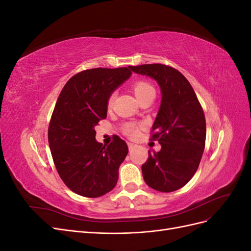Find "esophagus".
Masks as SVG:
<instances>
[{
	"label": "esophagus",
	"mask_w": 251,
	"mask_h": 251,
	"mask_svg": "<svg viewBox=\"0 0 251 251\" xmlns=\"http://www.w3.org/2000/svg\"><path fill=\"white\" fill-rule=\"evenodd\" d=\"M127 147H128V150H133L137 146H136V144L133 143V142H127Z\"/></svg>",
	"instance_id": "34e87169"
}]
</instances>
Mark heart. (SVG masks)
I'll return each mask as SVG.
<instances>
[{"instance_id": "b5f03b06", "label": "heart", "mask_w": 251, "mask_h": 251, "mask_svg": "<svg viewBox=\"0 0 251 251\" xmlns=\"http://www.w3.org/2000/svg\"><path fill=\"white\" fill-rule=\"evenodd\" d=\"M132 88L134 91V94L136 97H137L138 100H142L143 97L150 95L151 93H155L154 88L146 81H141V80L136 81L133 83ZM114 98H115V96H114V94H111L110 97L108 98V102H107L108 107H111V105L113 104ZM126 133L130 136H135L136 134H137V126H136L135 125H132V124L127 125L126 126Z\"/></svg>"}]
</instances>
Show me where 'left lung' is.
<instances>
[{
  "label": "left lung",
  "instance_id": "8db88e82",
  "mask_svg": "<svg viewBox=\"0 0 251 251\" xmlns=\"http://www.w3.org/2000/svg\"><path fill=\"white\" fill-rule=\"evenodd\" d=\"M154 80L161 90V103L151 138L161 150L142 164L146 183L158 192L171 193L184 186L198 170L206 137L204 112L191 83L172 67L153 64L128 67Z\"/></svg>",
  "mask_w": 251,
  "mask_h": 251
}]
</instances>
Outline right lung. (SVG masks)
<instances>
[{"instance_id":"add662e5","label":"right lung","mask_w":251,"mask_h":251,"mask_svg":"<svg viewBox=\"0 0 251 251\" xmlns=\"http://www.w3.org/2000/svg\"><path fill=\"white\" fill-rule=\"evenodd\" d=\"M132 75L128 68H96L75 74L63 88L48 130L59 177L75 194L97 198L111 192L127 146L118 136L109 146L95 139V126L107 117L108 98Z\"/></svg>"}]
</instances>
